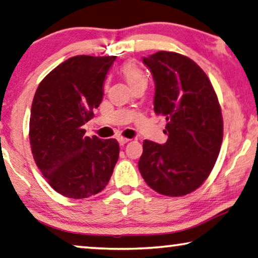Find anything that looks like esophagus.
<instances>
[{
    "mask_svg": "<svg viewBox=\"0 0 258 258\" xmlns=\"http://www.w3.org/2000/svg\"><path fill=\"white\" fill-rule=\"evenodd\" d=\"M130 141V139H127V138H124V137H119L118 138V143L120 146H124L125 144H127Z\"/></svg>",
    "mask_w": 258,
    "mask_h": 258,
    "instance_id": "34e87169",
    "label": "esophagus"
}]
</instances>
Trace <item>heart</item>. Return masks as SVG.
<instances>
[{"label": "heart", "mask_w": 258, "mask_h": 258, "mask_svg": "<svg viewBox=\"0 0 258 258\" xmlns=\"http://www.w3.org/2000/svg\"><path fill=\"white\" fill-rule=\"evenodd\" d=\"M121 74L124 76L126 82L128 83L131 89L136 88V86H146L147 85V77L145 72L138 67L133 61H127L122 65Z\"/></svg>", "instance_id": "1"}]
</instances>
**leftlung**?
Here are the masks:
<instances>
[{
    "mask_svg": "<svg viewBox=\"0 0 258 258\" xmlns=\"http://www.w3.org/2000/svg\"><path fill=\"white\" fill-rule=\"evenodd\" d=\"M143 61L153 76L154 112L166 117L168 139L164 145L145 140L138 167L152 189L182 197L205 182L219 157L223 139L219 100L190 58L159 51Z\"/></svg>",
    "mask_w": 258,
    "mask_h": 258,
    "instance_id": "8db88e82",
    "label": "left lung"
}]
</instances>
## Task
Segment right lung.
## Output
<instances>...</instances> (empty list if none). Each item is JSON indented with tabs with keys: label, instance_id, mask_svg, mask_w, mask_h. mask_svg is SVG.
Wrapping results in <instances>:
<instances>
[{
	"label": "right lung",
	"instance_id": "right-lung-1",
	"mask_svg": "<svg viewBox=\"0 0 258 258\" xmlns=\"http://www.w3.org/2000/svg\"><path fill=\"white\" fill-rule=\"evenodd\" d=\"M117 56H75L39 83L31 105L35 162L64 197L86 199L106 187L119 158L115 139L85 137L83 125L103 100L104 81Z\"/></svg>",
	"mask_w": 258,
	"mask_h": 258
}]
</instances>
